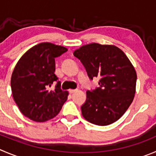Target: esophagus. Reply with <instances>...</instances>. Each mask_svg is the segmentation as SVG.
Masks as SVG:
<instances>
[{
    "instance_id": "1",
    "label": "esophagus",
    "mask_w": 156,
    "mask_h": 156,
    "mask_svg": "<svg viewBox=\"0 0 156 156\" xmlns=\"http://www.w3.org/2000/svg\"><path fill=\"white\" fill-rule=\"evenodd\" d=\"M76 91V90H72V89L69 90V93H71V94H72V93H74Z\"/></svg>"
}]
</instances>
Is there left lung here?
I'll list each match as a JSON object with an SVG mask.
<instances>
[{
	"label": "left lung",
	"mask_w": 156,
	"mask_h": 156,
	"mask_svg": "<svg viewBox=\"0 0 156 156\" xmlns=\"http://www.w3.org/2000/svg\"><path fill=\"white\" fill-rule=\"evenodd\" d=\"M90 80L97 77L99 87L87 91L81 106L83 116L98 126L115 122L131 105L137 75L126 55L113 45L93 43L74 51Z\"/></svg>",
	"instance_id": "1"
}]
</instances>
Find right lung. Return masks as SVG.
Returning a JSON list of instances; mask_svg holds the SVG:
<instances>
[{
	"label": "right lung",
	"mask_w": 156,
	"mask_h": 156,
	"mask_svg": "<svg viewBox=\"0 0 156 156\" xmlns=\"http://www.w3.org/2000/svg\"><path fill=\"white\" fill-rule=\"evenodd\" d=\"M67 51L62 46L41 43L20 57L13 71L10 86L13 97L20 112L35 122H45L60 112L68 96L60 89L55 72V58ZM53 90L49 87L53 82Z\"/></svg>",
	"instance_id": "add662e5"
}]
</instances>
